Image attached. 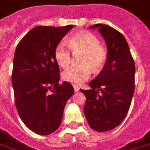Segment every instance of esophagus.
Masks as SVG:
<instances>
[{
	"mask_svg": "<svg viewBox=\"0 0 150 150\" xmlns=\"http://www.w3.org/2000/svg\"><path fill=\"white\" fill-rule=\"evenodd\" d=\"M74 91H75V92H78V91L80 90L79 86H78V85H75V84L74 85Z\"/></svg>",
	"mask_w": 150,
	"mask_h": 150,
	"instance_id": "obj_1",
	"label": "esophagus"
}]
</instances>
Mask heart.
Instances as JSON below:
<instances>
[{
	"label": "heart",
	"mask_w": 150,
	"mask_h": 150,
	"mask_svg": "<svg viewBox=\"0 0 150 150\" xmlns=\"http://www.w3.org/2000/svg\"><path fill=\"white\" fill-rule=\"evenodd\" d=\"M75 54H81L79 64L81 66L66 69L62 73L65 81L74 84H81L88 78L92 73L103 68L107 60L108 53L100 40L93 34L82 31L75 34L67 42H61L54 50V58L58 65L66 68L71 62V52Z\"/></svg>",
	"instance_id": "b5f03b06"
}]
</instances>
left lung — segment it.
Instances as JSON below:
<instances>
[{"instance_id":"left-lung-1","label":"left lung","mask_w":150,"mask_h":150,"mask_svg":"<svg viewBox=\"0 0 150 150\" xmlns=\"http://www.w3.org/2000/svg\"><path fill=\"white\" fill-rule=\"evenodd\" d=\"M105 40L108 57L103 69L88 83L91 89H80L86 101L84 113L92 129L111 130L123 121L134 92L135 65L125 37L110 26L98 23Z\"/></svg>"}]
</instances>
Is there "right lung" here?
Instances as JSON below:
<instances>
[{"label": "right lung", "mask_w": 150, "mask_h": 150, "mask_svg": "<svg viewBox=\"0 0 150 150\" xmlns=\"http://www.w3.org/2000/svg\"><path fill=\"white\" fill-rule=\"evenodd\" d=\"M73 25L38 26L18 43L13 59L12 84L18 114L25 126L40 135L54 132L63 111L74 95L72 84H59L54 50Z\"/></svg>", "instance_id": "obj_1"}]
</instances>
